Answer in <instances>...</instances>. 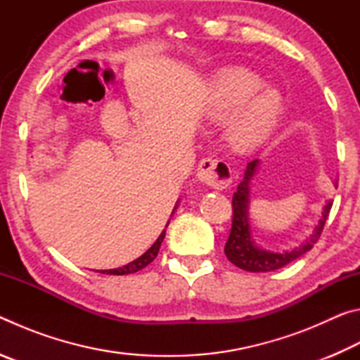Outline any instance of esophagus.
<instances>
[{
	"mask_svg": "<svg viewBox=\"0 0 360 360\" xmlns=\"http://www.w3.org/2000/svg\"><path fill=\"white\" fill-rule=\"evenodd\" d=\"M197 178L205 186L212 188H225L231 182V169L227 163L214 158H203L198 165Z\"/></svg>",
	"mask_w": 360,
	"mask_h": 360,
	"instance_id": "34e87169",
	"label": "esophagus"
}]
</instances>
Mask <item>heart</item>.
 I'll return each mask as SVG.
<instances>
[{
  "instance_id": "b5f03b06",
  "label": "heart",
  "mask_w": 360,
  "mask_h": 360,
  "mask_svg": "<svg viewBox=\"0 0 360 360\" xmlns=\"http://www.w3.org/2000/svg\"><path fill=\"white\" fill-rule=\"evenodd\" d=\"M241 68L222 71L211 84L205 114L211 122H227V141L248 152L265 141L281 119L284 100L279 90Z\"/></svg>"
}]
</instances>
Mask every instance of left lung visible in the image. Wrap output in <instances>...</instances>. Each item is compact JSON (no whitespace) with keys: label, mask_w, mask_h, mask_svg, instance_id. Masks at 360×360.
I'll use <instances>...</instances> for the list:
<instances>
[{"label":"left lung","mask_w":360,"mask_h":360,"mask_svg":"<svg viewBox=\"0 0 360 360\" xmlns=\"http://www.w3.org/2000/svg\"><path fill=\"white\" fill-rule=\"evenodd\" d=\"M260 167L259 158H254L248 163L245 169L243 181L238 184V188L233 193V221H231V230L227 243H225L224 252L231 264L236 265L241 270L251 273H265L273 271L278 268H283L290 262L300 257L302 254L308 252L314 246V243L319 240L324 229V224L328 217V212L332 208V200H328L324 208H322V216L316 225L313 233L304 240L300 246L290 249V251H270V249L260 248L255 243L251 229V219H249V202H251V181ZM337 187V181H335Z\"/></svg>","instance_id":"obj_1"}]
</instances>
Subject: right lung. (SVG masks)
<instances>
[{
  "mask_svg": "<svg viewBox=\"0 0 360 360\" xmlns=\"http://www.w3.org/2000/svg\"><path fill=\"white\" fill-rule=\"evenodd\" d=\"M178 205H179V200L176 202L173 212L176 211V208H178ZM173 212H172V214H173ZM168 224H169V221H168ZM168 224H167V227H168ZM165 233H167V229L162 231L160 236L157 238V241L141 255V257H138L136 260H133V262H130V264H127V265L120 266V268H114V270H101L100 273H106V275H130V273H136L139 270H143L144 266H148L150 262L157 257L158 249H160L162 241H163V238H165Z\"/></svg>",
  "mask_w": 360,
  "mask_h": 360,
  "instance_id": "add662e5",
  "label": "right lung"
}]
</instances>
